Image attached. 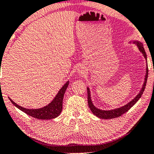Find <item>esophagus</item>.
<instances>
[{
    "instance_id": "esophagus-1",
    "label": "esophagus",
    "mask_w": 154,
    "mask_h": 154,
    "mask_svg": "<svg viewBox=\"0 0 154 154\" xmlns=\"http://www.w3.org/2000/svg\"><path fill=\"white\" fill-rule=\"evenodd\" d=\"M82 71H82L81 69H80V70H79V72H80V73H83V72H82Z\"/></svg>"
}]
</instances>
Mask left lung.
<instances>
[{"mask_svg": "<svg viewBox=\"0 0 154 154\" xmlns=\"http://www.w3.org/2000/svg\"><path fill=\"white\" fill-rule=\"evenodd\" d=\"M129 43H133V44H134L137 45L138 50H139V51H140L142 54L143 56L144 57V58L146 60V75H145L144 83H143V85L140 89V92H139V93L137 96H136V97H134L131 101L128 102L127 104L120 107V108H117L110 109V110H103V109H100L98 108H96V107L93 104V103H92V101L90 88L87 87L88 104L89 106V108L91 109V112H92V113L94 114V115H95L96 117L100 118V119H113V118L120 117L121 115H123V113L128 112V111L129 110L132 108V107H133L135 104V103L138 101V100L141 98L143 92H144V91L146 83H147L148 76L147 56H146L145 50H144V47H143V45L142 44V42H140L138 41H129Z\"/></svg>", "mask_w": 154, "mask_h": 154, "instance_id": "obj_1", "label": "left lung"}]
</instances>
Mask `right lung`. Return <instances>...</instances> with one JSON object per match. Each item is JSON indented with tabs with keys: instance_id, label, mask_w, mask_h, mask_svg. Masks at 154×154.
Segmentation results:
<instances>
[{
	"instance_id": "obj_1",
	"label": "right lung",
	"mask_w": 154,
	"mask_h": 154,
	"mask_svg": "<svg viewBox=\"0 0 154 154\" xmlns=\"http://www.w3.org/2000/svg\"><path fill=\"white\" fill-rule=\"evenodd\" d=\"M69 81H67L63 85V87L60 88V90L58 92V94L53 99V100L48 103L47 106H44L43 108L38 109H27L21 107L14 102L12 100L8 97L9 100L16 108L20 109L24 113L27 114L33 117L36 118L38 119H51L56 118L60 115L62 110V102L63 99V96L65 94L66 89L68 87Z\"/></svg>"
}]
</instances>
